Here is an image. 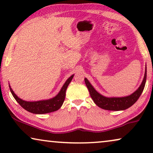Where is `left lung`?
<instances>
[{"instance_id": "left-lung-1", "label": "left lung", "mask_w": 153, "mask_h": 153, "mask_svg": "<svg viewBox=\"0 0 153 153\" xmlns=\"http://www.w3.org/2000/svg\"><path fill=\"white\" fill-rule=\"evenodd\" d=\"M146 76H147V71H146V66L145 74H144L143 79L139 88L135 92H134L132 94H131L130 95L120 97H105V96L98 93L86 78H85L84 80L85 85H86L89 91L91 97L96 105L105 110L123 111L127 109V108L132 106L141 96L142 92L144 89V87H145Z\"/></svg>"}]
</instances>
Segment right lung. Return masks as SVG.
<instances>
[{
  "mask_svg": "<svg viewBox=\"0 0 153 153\" xmlns=\"http://www.w3.org/2000/svg\"><path fill=\"white\" fill-rule=\"evenodd\" d=\"M74 76V74L67 79L65 83L62 85V87L60 89L59 93L56 95L55 97L49 100H39V101H35V102H27L24 101L17 97V95L14 93L12 91V88L10 87L9 84L10 90L11 92L12 95L16 100V101L24 108L25 110L28 111L33 113L35 114H47V113H51L56 111L59 109L61 107L62 104H63L65 98V92L68 88V85L72 81Z\"/></svg>",
  "mask_w": 153,
  "mask_h": 153,
  "instance_id": "1",
  "label": "right lung"
}]
</instances>
